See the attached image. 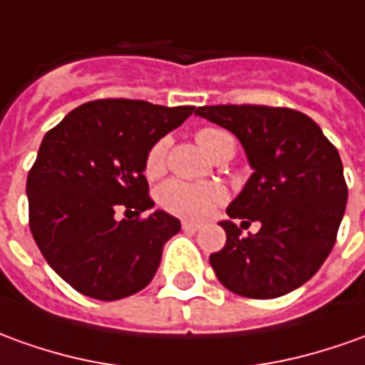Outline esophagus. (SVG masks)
<instances>
[{
  "mask_svg": "<svg viewBox=\"0 0 365 365\" xmlns=\"http://www.w3.org/2000/svg\"><path fill=\"white\" fill-rule=\"evenodd\" d=\"M200 228H202L200 222H195V220H182V230H187V232H197Z\"/></svg>",
  "mask_w": 365,
  "mask_h": 365,
  "instance_id": "obj_1",
  "label": "esophagus"
}]
</instances>
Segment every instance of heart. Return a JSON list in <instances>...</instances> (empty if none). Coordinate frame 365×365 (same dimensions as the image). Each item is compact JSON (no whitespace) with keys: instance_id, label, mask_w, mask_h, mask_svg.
Wrapping results in <instances>:
<instances>
[{"instance_id":"1","label":"heart","mask_w":365,"mask_h":365,"mask_svg":"<svg viewBox=\"0 0 365 365\" xmlns=\"http://www.w3.org/2000/svg\"><path fill=\"white\" fill-rule=\"evenodd\" d=\"M197 143L205 153L215 158L220 155L228 145H235L232 139L218 129H200L197 133ZM168 139H158L149 149L147 160H145V173L147 177H158L165 170V158H167ZM225 188L215 182H185L173 178L158 188V205L173 212V215L185 216V218H205L225 200Z\"/></svg>"}]
</instances>
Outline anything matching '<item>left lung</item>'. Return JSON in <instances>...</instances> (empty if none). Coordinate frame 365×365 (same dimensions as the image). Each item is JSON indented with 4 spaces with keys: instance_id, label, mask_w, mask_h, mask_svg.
<instances>
[{
    "instance_id": "obj_1",
    "label": "left lung",
    "mask_w": 365,
    "mask_h": 365,
    "mask_svg": "<svg viewBox=\"0 0 365 365\" xmlns=\"http://www.w3.org/2000/svg\"><path fill=\"white\" fill-rule=\"evenodd\" d=\"M198 117L230 130L252 168L228 205L222 250L210 255L230 292L270 300L292 292L320 270L334 248L348 202L340 155L300 110L266 105L198 107ZM235 217L260 222L246 239ZM248 217V221L244 218Z\"/></svg>"
}]
</instances>
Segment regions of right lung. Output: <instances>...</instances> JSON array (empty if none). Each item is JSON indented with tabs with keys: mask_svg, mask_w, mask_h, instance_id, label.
I'll list each match as a JSON object with an SVG mask.
<instances>
[{
	"mask_svg": "<svg viewBox=\"0 0 365 365\" xmlns=\"http://www.w3.org/2000/svg\"><path fill=\"white\" fill-rule=\"evenodd\" d=\"M195 107L99 99L73 109L41 140L27 177L29 228L41 255L77 292L120 300L157 274L163 246L180 220L155 210L145 160ZM125 207L137 219L117 221Z\"/></svg>",
	"mask_w": 365,
	"mask_h": 365,
	"instance_id": "1",
	"label": "right lung"
}]
</instances>
